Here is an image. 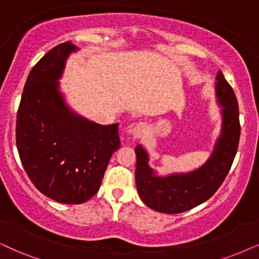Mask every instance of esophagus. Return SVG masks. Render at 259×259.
I'll return each instance as SVG.
<instances>
[{"label":"esophagus","instance_id":"obj_1","mask_svg":"<svg viewBox=\"0 0 259 259\" xmlns=\"http://www.w3.org/2000/svg\"><path fill=\"white\" fill-rule=\"evenodd\" d=\"M146 131H147L146 123L145 122H139V123H137L132 132H133L134 138H142L144 134H145Z\"/></svg>","mask_w":259,"mask_h":259}]
</instances>
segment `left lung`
Instances as JSON below:
<instances>
[{"label":"left lung","instance_id":"8db88e82","mask_svg":"<svg viewBox=\"0 0 259 259\" xmlns=\"http://www.w3.org/2000/svg\"><path fill=\"white\" fill-rule=\"evenodd\" d=\"M217 101L221 109V130L209 158L187 174L157 176L149 165V154L137 145L136 184L140 199L147 207L160 213L177 214L207 201L219 189L236 157L240 137L238 101L232 87L218 71Z\"/></svg>","mask_w":259,"mask_h":259}]
</instances>
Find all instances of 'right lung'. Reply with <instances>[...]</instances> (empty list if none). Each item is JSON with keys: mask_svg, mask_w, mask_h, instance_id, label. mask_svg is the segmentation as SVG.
<instances>
[{"mask_svg": "<svg viewBox=\"0 0 259 259\" xmlns=\"http://www.w3.org/2000/svg\"><path fill=\"white\" fill-rule=\"evenodd\" d=\"M77 50L71 41L59 44L35 64L16 117V146L29 180L44 195L66 204L95 195L120 147L119 123L90 121L73 112L59 92L66 59Z\"/></svg>", "mask_w": 259, "mask_h": 259, "instance_id": "obj_1", "label": "right lung"}]
</instances>
